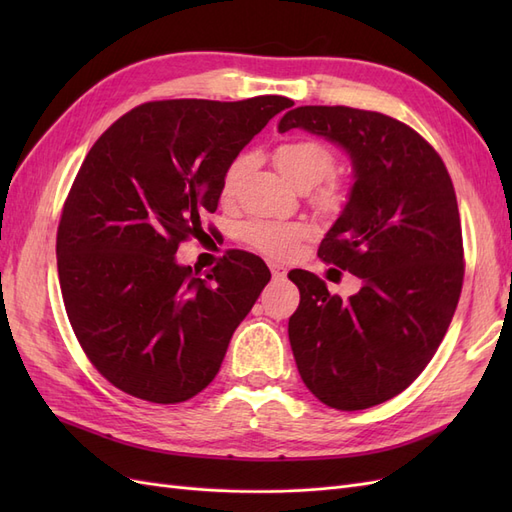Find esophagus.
<instances>
[{
	"label": "esophagus",
	"instance_id": "34e87169",
	"mask_svg": "<svg viewBox=\"0 0 512 512\" xmlns=\"http://www.w3.org/2000/svg\"><path fill=\"white\" fill-rule=\"evenodd\" d=\"M269 269H271L275 280H284L286 277V269L282 265H277V262H269Z\"/></svg>",
	"mask_w": 512,
	"mask_h": 512
}]
</instances>
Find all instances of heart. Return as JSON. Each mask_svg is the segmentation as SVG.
Instances as JSON below:
<instances>
[{
    "mask_svg": "<svg viewBox=\"0 0 512 512\" xmlns=\"http://www.w3.org/2000/svg\"><path fill=\"white\" fill-rule=\"evenodd\" d=\"M275 164L280 173L299 190H312L318 183L327 179L335 168L333 151L314 138H294L275 149ZM250 168V158L241 153L232 160L222 177V198L228 200L235 196L243 175ZM320 205H331L335 200V188L327 185L316 194ZM307 228L299 222H271V220H254L241 228V237L275 258H284L294 252V247L305 237Z\"/></svg>",
    "mask_w": 512,
    "mask_h": 512,
    "instance_id": "heart-1",
    "label": "heart"
}]
</instances>
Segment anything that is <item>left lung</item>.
<instances>
[{
  "mask_svg": "<svg viewBox=\"0 0 512 512\" xmlns=\"http://www.w3.org/2000/svg\"><path fill=\"white\" fill-rule=\"evenodd\" d=\"M342 147L354 183L318 256L361 277L350 299L290 271L301 303L288 320L301 380L322 404L365 410L399 395L436 354L463 284L457 196L442 158L406 123L350 106H299L277 130Z\"/></svg>",
  "mask_w": 512,
  "mask_h": 512,
  "instance_id": "left-lung-1",
  "label": "left lung"
}]
</instances>
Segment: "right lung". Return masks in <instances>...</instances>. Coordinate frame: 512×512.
Masks as SVG:
<instances>
[{
    "label": "right lung",
    "instance_id": "right-lung-1",
    "mask_svg": "<svg viewBox=\"0 0 512 512\" xmlns=\"http://www.w3.org/2000/svg\"><path fill=\"white\" fill-rule=\"evenodd\" d=\"M288 106L284 96L147 102L89 149L57 230L59 286L89 361L123 393L179 404L220 371L271 271L230 252L200 277L175 254L218 209L228 164Z\"/></svg>",
    "mask_w": 512,
    "mask_h": 512
}]
</instances>
